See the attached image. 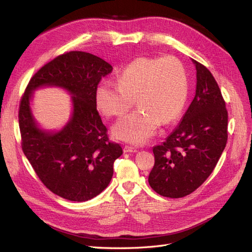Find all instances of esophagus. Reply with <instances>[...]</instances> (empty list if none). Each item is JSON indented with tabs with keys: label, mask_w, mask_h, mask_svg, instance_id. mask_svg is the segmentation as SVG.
<instances>
[{
	"label": "esophagus",
	"mask_w": 252,
	"mask_h": 252,
	"mask_svg": "<svg viewBox=\"0 0 252 252\" xmlns=\"http://www.w3.org/2000/svg\"><path fill=\"white\" fill-rule=\"evenodd\" d=\"M124 151L125 152H138V149H136L135 147L128 146V145H126V146L124 147Z\"/></svg>",
	"instance_id": "esophagus-1"
}]
</instances>
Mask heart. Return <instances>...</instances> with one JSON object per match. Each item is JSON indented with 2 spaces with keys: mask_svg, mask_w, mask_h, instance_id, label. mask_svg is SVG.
<instances>
[{
  "mask_svg": "<svg viewBox=\"0 0 252 252\" xmlns=\"http://www.w3.org/2000/svg\"><path fill=\"white\" fill-rule=\"evenodd\" d=\"M119 84L105 80L95 89L97 108L107 117H122L136 97L140 110L113 126L118 139L147 142L158 126L172 123L184 109L188 96L185 67L173 56L138 58L119 75Z\"/></svg>",
  "mask_w": 252,
  "mask_h": 252,
  "instance_id": "b5f03b06",
  "label": "heart"
}]
</instances>
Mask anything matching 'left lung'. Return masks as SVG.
I'll return each mask as SVG.
<instances>
[{"instance_id": "left-lung-1", "label": "left lung", "mask_w": 252, "mask_h": 252, "mask_svg": "<svg viewBox=\"0 0 252 252\" xmlns=\"http://www.w3.org/2000/svg\"><path fill=\"white\" fill-rule=\"evenodd\" d=\"M196 69L195 95L181 123L155 146L150 187L158 194L178 199L193 192L215 169L227 143L228 113L217 81L201 63Z\"/></svg>"}]
</instances>
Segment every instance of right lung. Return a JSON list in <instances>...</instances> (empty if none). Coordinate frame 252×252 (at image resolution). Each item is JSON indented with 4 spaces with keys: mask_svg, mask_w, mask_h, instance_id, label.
I'll return each mask as SVG.
<instances>
[{
    "mask_svg": "<svg viewBox=\"0 0 252 252\" xmlns=\"http://www.w3.org/2000/svg\"><path fill=\"white\" fill-rule=\"evenodd\" d=\"M111 71L112 66L94 55L67 52L33 75L21 100L22 149L43 184L63 199L85 202L100 194L123 154L119 144L109 142L96 110L97 84ZM43 87L62 88L72 95V117L59 131L41 128L33 117L30 102Z\"/></svg>",
    "mask_w": 252,
    "mask_h": 252,
    "instance_id": "right-lung-1",
    "label": "right lung"
}]
</instances>
